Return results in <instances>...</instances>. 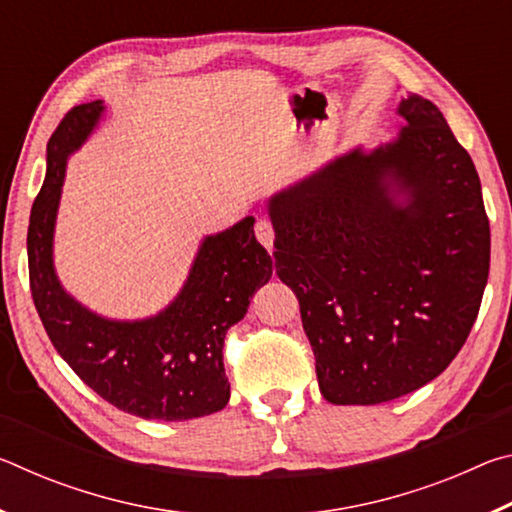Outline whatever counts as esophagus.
Returning <instances> with one entry per match:
<instances>
[{"mask_svg":"<svg viewBox=\"0 0 512 512\" xmlns=\"http://www.w3.org/2000/svg\"><path fill=\"white\" fill-rule=\"evenodd\" d=\"M255 237H257L259 244H262V246L268 250V253H271V250H273V241H275V232H273L271 221L259 219V221L255 223Z\"/></svg>","mask_w":512,"mask_h":512,"instance_id":"obj_1","label":"esophagus"}]
</instances>
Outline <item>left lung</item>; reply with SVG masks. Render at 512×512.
Returning <instances> with one entry per match:
<instances>
[{"instance_id":"left-lung-1","label":"left lung","mask_w":512,"mask_h":512,"mask_svg":"<svg viewBox=\"0 0 512 512\" xmlns=\"http://www.w3.org/2000/svg\"><path fill=\"white\" fill-rule=\"evenodd\" d=\"M397 137L336 155L266 201L275 271L300 302L320 393L381 404L436 379L470 334L490 271L474 162L431 101Z\"/></svg>"}]
</instances>
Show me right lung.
<instances>
[{
    "label": "right lung",
    "instance_id": "obj_1",
    "mask_svg": "<svg viewBox=\"0 0 512 512\" xmlns=\"http://www.w3.org/2000/svg\"><path fill=\"white\" fill-rule=\"evenodd\" d=\"M106 106L67 112L47 144V173L31 207L27 253L31 296L49 341L103 400L137 418L183 422L221 411L230 400L223 339L246 316L273 259L255 239V216L205 235L183 287L144 318H108L85 307L56 273L54 235L67 160L97 131Z\"/></svg>",
    "mask_w": 512,
    "mask_h": 512
}]
</instances>
